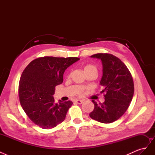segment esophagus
Instances as JSON below:
<instances>
[{
  "label": "esophagus",
  "mask_w": 155,
  "mask_h": 155,
  "mask_svg": "<svg viewBox=\"0 0 155 155\" xmlns=\"http://www.w3.org/2000/svg\"><path fill=\"white\" fill-rule=\"evenodd\" d=\"M83 100H75V102L77 103L78 104H81L82 103H83Z\"/></svg>",
  "instance_id": "obj_1"
}]
</instances>
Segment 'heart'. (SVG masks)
<instances>
[{
  "instance_id": "b5f03b06",
  "label": "heart",
  "mask_w": 155,
  "mask_h": 155,
  "mask_svg": "<svg viewBox=\"0 0 155 155\" xmlns=\"http://www.w3.org/2000/svg\"><path fill=\"white\" fill-rule=\"evenodd\" d=\"M91 70H94V71L96 72V68L95 67H94L93 65L91 64H87L84 67V71H85V73L89 71H91Z\"/></svg>"
}]
</instances>
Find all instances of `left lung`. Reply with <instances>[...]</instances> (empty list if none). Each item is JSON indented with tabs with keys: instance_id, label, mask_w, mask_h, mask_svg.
<instances>
[{
	"instance_id": "left-lung-1",
	"label": "left lung",
	"mask_w": 155,
	"mask_h": 155,
	"mask_svg": "<svg viewBox=\"0 0 155 155\" xmlns=\"http://www.w3.org/2000/svg\"><path fill=\"white\" fill-rule=\"evenodd\" d=\"M100 59L103 75L100 85L104 87L105 101L97 105L92 100L94 109L89 116L101 123L109 124L119 119L128 107L134 94L133 79L126 65L116 56L109 54H96L91 56Z\"/></svg>"
}]
</instances>
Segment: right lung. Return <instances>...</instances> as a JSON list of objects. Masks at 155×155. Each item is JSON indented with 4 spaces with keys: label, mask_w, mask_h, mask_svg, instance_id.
Listing matches in <instances>:
<instances>
[{
    "label": "right lung",
    "mask_w": 155,
    "mask_h": 155,
    "mask_svg": "<svg viewBox=\"0 0 155 155\" xmlns=\"http://www.w3.org/2000/svg\"><path fill=\"white\" fill-rule=\"evenodd\" d=\"M78 58L43 57L32 61L23 71L18 85L21 105L29 118L42 129L54 128L64 120L72 101L55 104V87Z\"/></svg>",
    "instance_id": "1"
}]
</instances>
